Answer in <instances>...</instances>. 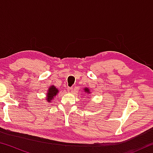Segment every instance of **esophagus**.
<instances>
[{
    "mask_svg": "<svg viewBox=\"0 0 153 153\" xmlns=\"http://www.w3.org/2000/svg\"><path fill=\"white\" fill-rule=\"evenodd\" d=\"M67 91L69 93H72L73 92V88H67Z\"/></svg>",
    "mask_w": 153,
    "mask_h": 153,
    "instance_id": "1",
    "label": "esophagus"
}]
</instances>
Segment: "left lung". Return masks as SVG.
<instances>
[{
  "instance_id": "left-lung-1",
  "label": "left lung",
  "mask_w": 153,
  "mask_h": 153,
  "mask_svg": "<svg viewBox=\"0 0 153 153\" xmlns=\"http://www.w3.org/2000/svg\"><path fill=\"white\" fill-rule=\"evenodd\" d=\"M84 90L85 92H86V94H88H88H90V93H91V92H90V90L88 88H84Z\"/></svg>"
}]
</instances>
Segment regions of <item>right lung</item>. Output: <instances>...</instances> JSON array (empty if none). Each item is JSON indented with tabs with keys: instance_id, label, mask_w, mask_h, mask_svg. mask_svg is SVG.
Here are the masks:
<instances>
[{
	"instance_id": "obj_1",
	"label": "right lung",
	"mask_w": 153,
	"mask_h": 153,
	"mask_svg": "<svg viewBox=\"0 0 153 153\" xmlns=\"http://www.w3.org/2000/svg\"><path fill=\"white\" fill-rule=\"evenodd\" d=\"M59 93V90L57 88H56L54 85H52L48 88L47 90V93H46V100L48 102H52L55 97H56Z\"/></svg>"
}]
</instances>
